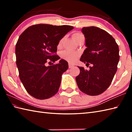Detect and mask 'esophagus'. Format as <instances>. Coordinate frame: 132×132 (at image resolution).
Wrapping results in <instances>:
<instances>
[{"label": "esophagus", "mask_w": 132, "mask_h": 132, "mask_svg": "<svg viewBox=\"0 0 132 132\" xmlns=\"http://www.w3.org/2000/svg\"><path fill=\"white\" fill-rule=\"evenodd\" d=\"M74 66V64H71V63H69V68L70 69L72 68Z\"/></svg>", "instance_id": "1"}]
</instances>
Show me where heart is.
<instances>
[{"instance_id":"b5f03b06","label":"heart","mask_w":132,"mask_h":132,"mask_svg":"<svg viewBox=\"0 0 132 132\" xmlns=\"http://www.w3.org/2000/svg\"><path fill=\"white\" fill-rule=\"evenodd\" d=\"M84 37L82 33L80 32H75L73 35H72V38L75 41H77V40L80 37ZM63 41V38H62L61 40L59 41L58 44V47L60 48L62 45ZM80 56L79 53L77 52H70V51H64L61 54V57L63 60L69 62L70 63H74L76 62L77 60L79 58Z\"/></svg>"}]
</instances>
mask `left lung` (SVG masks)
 <instances>
[{
	"mask_svg": "<svg viewBox=\"0 0 132 132\" xmlns=\"http://www.w3.org/2000/svg\"><path fill=\"white\" fill-rule=\"evenodd\" d=\"M87 48L80 61L89 64V70L79 67L80 74L75 78L80 90L90 96L104 92L112 83L117 71L120 55L119 46L105 30L96 27H83Z\"/></svg>",
	"mask_w": 132,
	"mask_h": 132,
	"instance_id": "left-lung-1",
	"label": "left lung"
}]
</instances>
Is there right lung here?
<instances>
[{
    "instance_id": "add662e5",
    "label": "right lung",
    "mask_w": 132,
    "mask_h": 132,
    "mask_svg": "<svg viewBox=\"0 0 132 132\" xmlns=\"http://www.w3.org/2000/svg\"><path fill=\"white\" fill-rule=\"evenodd\" d=\"M73 28L70 26L36 24L20 36L15 47L16 65L20 79L32 96L44 100L58 92L62 74L69 68L68 62L61 60L49 67L44 64L60 59L56 54L58 42Z\"/></svg>"
}]
</instances>
